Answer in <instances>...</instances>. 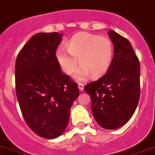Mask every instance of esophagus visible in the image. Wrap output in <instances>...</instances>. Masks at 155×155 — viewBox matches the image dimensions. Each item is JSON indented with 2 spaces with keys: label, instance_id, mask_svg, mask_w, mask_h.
<instances>
[{
  "label": "esophagus",
  "instance_id": "obj_1",
  "mask_svg": "<svg viewBox=\"0 0 155 155\" xmlns=\"http://www.w3.org/2000/svg\"><path fill=\"white\" fill-rule=\"evenodd\" d=\"M78 88L81 91H82L84 90V84L78 83Z\"/></svg>",
  "mask_w": 155,
  "mask_h": 155
}]
</instances>
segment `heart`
<instances>
[{"instance_id":"1","label":"heart","mask_w":155,"mask_h":155,"mask_svg":"<svg viewBox=\"0 0 155 155\" xmlns=\"http://www.w3.org/2000/svg\"><path fill=\"white\" fill-rule=\"evenodd\" d=\"M114 56V45L109 38L97 35L81 32L74 35L56 51L58 64L64 72L71 74L74 80L81 81L91 76L98 78L110 68ZM79 61H77V60Z\"/></svg>"}]
</instances>
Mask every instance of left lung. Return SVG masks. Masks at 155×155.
Here are the masks:
<instances>
[{"label":"left lung","instance_id":"obj_1","mask_svg":"<svg viewBox=\"0 0 155 155\" xmlns=\"http://www.w3.org/2000/svg\"><path fill=\"white\" fill-rule=\"evenodd\" d=\"M114 57L110 68L100 79L84 87L90 95L91 111L97 124L117 129L134 114L140 97V63L126 38L110 30Z\"/></svg>","mask_w":155,"mask_h":155}]
</instances>
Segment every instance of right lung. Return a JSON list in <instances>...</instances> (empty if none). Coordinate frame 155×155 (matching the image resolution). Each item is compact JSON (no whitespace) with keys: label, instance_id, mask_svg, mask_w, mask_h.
Listing matches in <instances>:
<instances>
[{"label":"right lung","instance_id":"1","mask_svg":"<svg viewBox=\"0 0 155 155\" xmlns=\"http://www.w3.org/2000/svg\"><path fill=\"white\" fill-rule=\"evenodd\" d=\"M62 36L58 32L36 34L21 50L15 64L16 94L23 117L35 134L47 139L64 131L79 95L77 83L62 72L57 60Z\"/></svg>","mask_w":155,"mask_h":155}]
</instances>
